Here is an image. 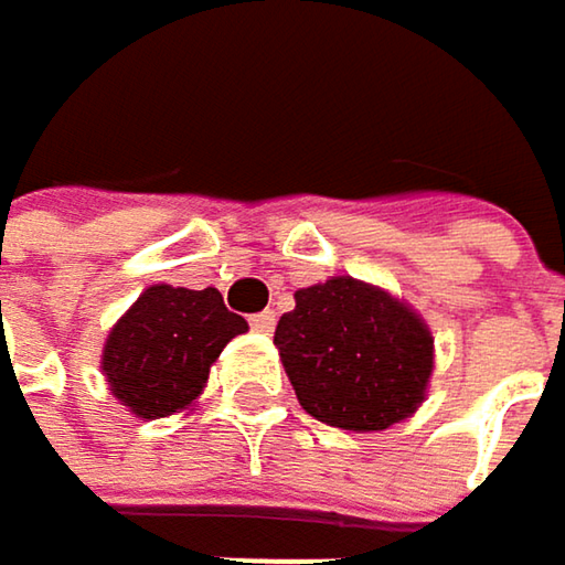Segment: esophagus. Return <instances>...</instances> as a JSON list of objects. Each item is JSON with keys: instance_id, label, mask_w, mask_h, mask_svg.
<instances>
[{"instance_id": "34e87169", "label": "esophagus", "mask_w": 565, "mask_h": 565, "mask_svg": "<svg viewBox=\"0 0 565 565\" xmlns=\"http://www.w3.org/2000/svg\"><path fill=\"white\" fill-rule=\"evenodd\" d=\"M275 310H262V313H252V330H258V333H271L275 330Z\"/></svg>"}]
</instances>
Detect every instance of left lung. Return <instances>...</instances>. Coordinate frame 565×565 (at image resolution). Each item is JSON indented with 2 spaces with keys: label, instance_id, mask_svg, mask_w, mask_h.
Instances as JSON below:
<instances>
[{
  "label": "left lung",
  "instance_id": "8db88e82",
  "mask_svg": "<svg viewBox=\"0 0 565 565\" xmlns=\"http://www.w3.org/2000/svg\"><path fill=\"white\" fill-rule=\"evenodd\" d=\"M294 300L275 347L317 422L383 431L418 408L431 376V333L405 303L353 278L303 287Z\"/></svg>",
  "mask_w": 565,
  "mask_h": 565
}]
</instances>
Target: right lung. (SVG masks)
I'll list each match as a JSON object with an SVG mask.
<instances>
[{
	"instance_id": "1",
	"label": "right lung",
	"mask_w": 565,
	"mask_h": 565,
	"mask_svg": "<svg viewBox=\"0 0 565 565\" xmlns=\"http://www.w3.org/2000/svg\"><path fill=\"white\" fill-rule=\"evenodd\" d=\"M215 287L189 290L153 284L117 320L104 343V376L140 418H163L202 393L225 343L245 333Z\"/></svg>"
}]
</instances>
